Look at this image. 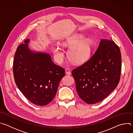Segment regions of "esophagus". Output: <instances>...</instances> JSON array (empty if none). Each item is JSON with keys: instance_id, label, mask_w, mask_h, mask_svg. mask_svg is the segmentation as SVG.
Wrapping results in <instances>:
<instances>
[{"instance_id": "1", "label": "esophagus", "mask_w": 133, "mask_h": 133, "mask_svg": "<svg viewBox=\"0 0 133 133\" xmlns=\"http://www.w3.org/2000/svg\"><path fill=\"white\" fill-rule=\"evenodd\" d=\"M65 71H66V74H67V75H71V71H70V70L69 69H68V68L66 69Z\"/></svg>"}]
</instances>
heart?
I'll list each match as a JSON object with an SVG mask.
<instances>
[{
	"label": "heart",
	"mask_w": 133,
	"mask_h": 133,
	"mask_svg": "<svg viewBox=\"0 0 133 133\" xmlns=\"http://www.w3.org/2000/svg\"><path fill=\"white\" fill-rule=\"evenodd\" d=\"M82 39L81 36H72L61 42L64 47L72 46L68 52L69 61L76 65H81L86 62L90 58L91 54V44L89 41L84 40L78 43ZM52 51L56 61L62 63L64 59V54L58 47H53Z\"/></svg>",
	"instance_id": "obj_1"
}]
</instances>
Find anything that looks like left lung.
Returning <instances> with one entry per match:
<instances>
[{
    "instance_id": "obj_1",
    "label": "left lung",
    "mask_w": 133,
    "mask_h": 133,
    "mask_svg": "<svg viewBox=\"0 0 133 133\" xmlns=\"http://www.w3.org/2000/svg\"><path fill=\"white\" fill-rule=\"evenodd\" d=\"M121 68L119 47L111 40L102 39L91 57L72 71L79 97L88 104L105 99L118 85Z\"/></svg>"
}]
</instances>
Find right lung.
<instances>
[{"mask_svg":"<svg viewBox=\"0 0 133 133\" xmlns=\"http://www.w3.org/2000/svg\"><path fill=\"white\" fill-rule=\"evenodd\" d=\"M29 42V39L25 40V44H21L16 51L13 62L15 82L30 102L45 106L55 97L65 70L52 62L50 55L31 51Z\"/></svg>","mask_w":133,"mask_h":133,"instance_id":"right-lung-1","label":"right lung"}]
</instances>
